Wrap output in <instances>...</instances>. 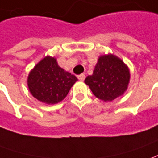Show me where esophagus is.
Segmentation results:
<instances>
[{
  "label": "esophagus",
  "mask_w": 158,
  "mask_h": 158,
  "mask_svg": "<svg viewBox=\"0 0 158 158\" xmlns=\"http://www.w3.org/2000/svg\"><path fill=\"white\" fill-rule=\"evenodd\" d=\"M77 77H78V79H79V80H80V81H83L84 79H85V74L78 75Z\"/></svg>",
  "instance_id": "1"
}]
</instances>
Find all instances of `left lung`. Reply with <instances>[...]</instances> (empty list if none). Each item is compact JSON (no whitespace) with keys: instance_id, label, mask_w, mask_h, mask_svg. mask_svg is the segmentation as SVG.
<instances>
[{"instance_id":"8db88e82","label":"left lung","mask_w":158,"mask_h":158,"mask_svg":"<svg viewBox=\"0 0 158 158\" xmlns=\"http://www.w3.org/2000/svg\"><path fill=\"white\" fill-rule=\"evenodd\" d=\"M131 73L127 65L120 58L108 53L98 57L92 75L85 83L94 96L104 102L112 101L128 89Z\"/></svg>"}]
</instances>
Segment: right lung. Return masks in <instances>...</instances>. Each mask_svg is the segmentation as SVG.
Listing matches in <instances>:
<instances>
[{
	"label": "right lung",
	"mask_w": 158,
	"mask_h": 158,
	"mask_svg": "<svg viewBox=\"0 0 158 158\" xmlns=\"http://www.w3.org/2000/svg\"><path fill=\"white\" fill-rule=\"evenodd\" d=\"M76 81L78 79L61 68L54 57L46 56L30 71L27 86L39 101L54 105L66 97Z\"/></svg>",
	"instance_id": "right-lung-1"
}]
</instances>
